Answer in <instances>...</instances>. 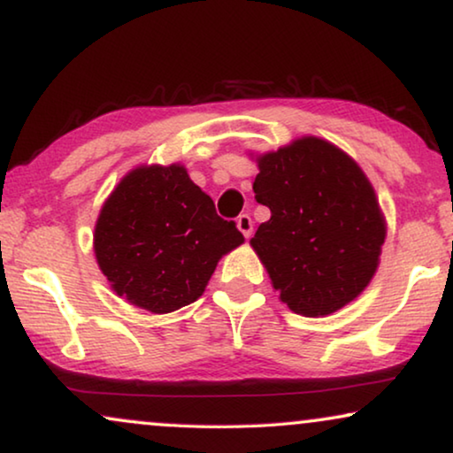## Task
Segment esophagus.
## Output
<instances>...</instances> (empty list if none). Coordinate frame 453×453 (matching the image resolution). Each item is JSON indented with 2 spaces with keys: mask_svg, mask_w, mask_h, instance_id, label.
<instances>
[{
  "mask_svg": "<svg viewBox=\"0 0 453 453\" xmlns=\"http://www.w3.org/2000/svg\"><path fill=\"white\" fill-rule=\"evenodd\" d=\"M236 223H238V230L244 234V238H250L252 236V219H250L249 213L238 215Z\"/></svg>",
  "mask_w": 453,
  "mask_h": 453,
  "instance_id": "34e87169",
  "label": "esophagus"
}]
</instances>
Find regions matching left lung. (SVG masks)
<instances>
[{"mask_svg":"<svg viewBox=\"0 0 453 453\" xmlns=\"http://www.w3.org/2000/svg\"><path fill=\"white\" fill-rule=\"evenodd\" d=\"M257 203L271 211L252 249L281 303L298 315H331L375 275L385 223L375 190L346 153L300 138L258 159Z\"/></svg>","mask_w":453,"mask_h":453,"instance_id":"obj_1","label":"left lung"}]
</instances>
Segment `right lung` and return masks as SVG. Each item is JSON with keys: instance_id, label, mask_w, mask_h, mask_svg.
Here are the masks:
<instances>
[{"instance_id": "obj_1", "label": "right lung", "mask_w": 453, "mask_h": 453, "mask_svg": "<svg viewBox=\"0 0 453 453\" xmlns=\"http://www.w3.org/2000/svg\"><path fill=\"white\" fill-rule=\"evenodd\" d=\"M242 242L180 165L130 172L95 227L96 263L118 296L157 315L195 303L217 261Z\"/></svg>"}]
</instances>
